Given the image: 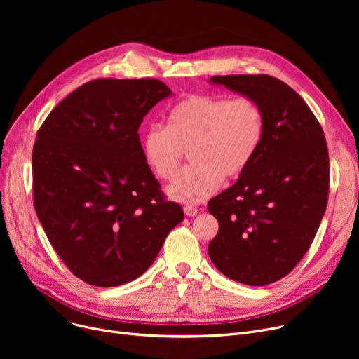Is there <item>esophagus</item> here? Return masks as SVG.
<instances>
[{"label":"esophagus","instance_id":"esophagus-1","mask_svg":"<svg viewBox=\"0 0 359 359\" xmlns=\"http://www.w3.org/2000/svg\"><path fill=\"white\" fill-rule=\"evenodd\" d=\"M183 211H184V214L187 217H195V215L199 214V210L196 208V206H191V205H186L184 208H183Z\"/></svg>","mask_w":359,"mask_h":359}]
</instances>
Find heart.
Masks as SVG:
<instances>
[{
  "label": "heart",
  "mask_w": 359,
  "mask_h": 359,
  "mask_svg": "<svg viewBox=\"0 0 359 359\" xmlns=\"http://www.w3.org/2000/svg\"><path fill=\"white\" fill-rule=\"evenodd\" d=\"M260 106L248 96L189 94L170 109L167 125H153L142 137V153L154 175L172 180L189 151L192 164L168 186V195L186 203L211 196L224 180L246 172L263 140Z\"/></svg>",
  "instance_id": "b5f03b06"
}]
</instances>
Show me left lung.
<instances>
[{
  "mask_svg": "<svg viewBox=\"0 0 359 359\" xmlns=\"http://www.w3.org/2000/svg\"><path fill=\"white\" fill-rule=\"evenodd\" d=\"M211 81L253 99L265 130L238 180L208 202L219 229L208 253L244 285L287 276L310 249L329 198L325 132L299 94L266 74L214 75Z\"/></svg>",
  "mask_w": 359,
  "mask_h": 359,
  "instance_id": "1",
  "label": "left lung"
}]
</instances>
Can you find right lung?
<instances>
[{"instance_id": "add662e5", "label": "right lung", "mask_w": 359, "mask_h": 359, "mask_svg": "<svg viewBox=\"0 0 359 359\" xmlns=\"http://www.w3.org/2000/svg\"><path fill=\"white\" fill-rule=\"evenodd\" d=\"M170 90L156 79H97L74 90L37 130L33 205L79 279L118 287L141 276L183 221L142 153L138 129Z\"/></svg>"}]
</instances>
